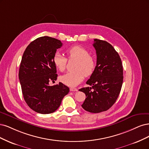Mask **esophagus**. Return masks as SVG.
Listing matches in <instances>:
<instances>
[{"label": "esophagus", "instance_id": "obj_1", "mask_svg": "<svg viewBox=\"0 0 149 149\" xmlns=\"http://www.w3.org/2000/svg\"><path fill=\"white\" fill-rule=\"evenodd\" d=\"M70 92H77L78 89L74 88H70Z\"/></svg>", "mask_w": 149, "mask_h": 149}]
</instances>
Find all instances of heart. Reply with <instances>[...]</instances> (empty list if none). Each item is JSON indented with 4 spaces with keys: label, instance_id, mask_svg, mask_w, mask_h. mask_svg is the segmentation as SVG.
I'll return each mask as SVG.
<instances>
[{
    "label": "heart",
    "instance_id": "b5f03b06",
    "mask_svg": "<svg viewBox=\"0 0 149 149\" xmlns=\"http://www.w3.org/2000/svg\"><path fill=\"white\" fill-rule=\"evenodd\" d=\"M69 59H76L75 70L69 72L61 75L59 80L62 83L74 87L79 85L86 77L92 75L96 68V61L94 57L90 55V52L81 46H74L66 51ZM53 64L57 69L63 72L66 68L68 60L59 52H57L53 56Z\"/></svg>",
    "mask_w": 149,
    "mask_h": 149
}]
</instances>
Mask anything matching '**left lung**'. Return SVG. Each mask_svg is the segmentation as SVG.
Returning a JSON list of instances; mask_svg holds the SVG:
<instances>
[{"instance_id":"obj_1","label":"left lung","mask_w":149,"mask_h":149,"mask_svg":"<svg viewBox=\"0 0 149 149\" xmlns=\"http://www.w3.org/2000/svg\"><path fill=\"white\" fill-rule=\"evenodd\" d=\"M97 53V65L86 84L91 87L79 90L86 98L82 108L87 111L98 113L105 111L116 102L123 81L121 59L109 42L98 39L93 45Z\"/></svg>"}]
</instances>
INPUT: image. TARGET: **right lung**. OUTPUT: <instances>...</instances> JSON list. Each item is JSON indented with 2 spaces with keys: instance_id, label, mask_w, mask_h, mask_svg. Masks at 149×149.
<instances>
[{
  "instance_id": "obj_1",
  "label": "right lung",
  "mask_w": 149,
  "mask_h": 149,
  "mask_svg": "<svg viewBox=\"0 0 149 149\" xmlns=\"http://www.w3.org/2000/svg\"><path fill=\"white\" fill-rule=\"evenodd\" d=\"M62 46L60 40L42 36L33 41L23 54L18 74L23 96L28 106L38 113L54 112L69 92V88L61 82L49 85L57 79L52 59Z\"/></svg>"
}]
</instances>
